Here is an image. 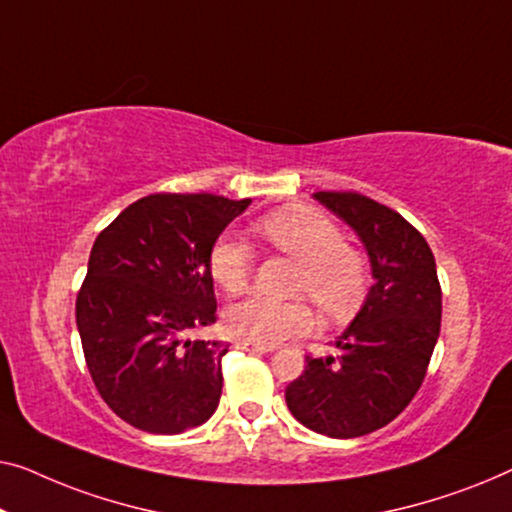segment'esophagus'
Segmentation results:
<instances>
[{
	"mask_svg": "<svg viewBox=\"0 0 512 512\" xmlns=\"http://www.w3.org/2000/svg\"><path fill=\"white\" fill-rule=\"evenodd\" d=\"M236 348L248 350V352H257V355H262V352H271V350H273L271 345H257V343H250V341H236Z\"/></svg>",
	"mask_w": 512,
	"mask_h": 512,
	"instance_id": "1",
	"label": "esophagus"
}]
</instances>
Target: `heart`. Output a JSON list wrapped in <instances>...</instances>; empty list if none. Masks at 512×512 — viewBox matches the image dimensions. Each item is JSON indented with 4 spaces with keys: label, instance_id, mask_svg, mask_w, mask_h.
Wrapping results in <instances>:
<instances>
[{
    "label": "heart",
    "instance_id": "obj_1",
    "mask_svg": "<svg viewBox=\"0 0 512 512\" xmlns=\"http://www.w3.org/2000/svg\"><path fill=\"white\" fill-rule=\"evenodd\" d=\"M255 232L280 253L299 262L294 292L308 294L329 318H345L362 304L369 290V262L345 243L343 229L318 208L290 206L255 222ZM255 253L234 234H222L208 250V271L229 294H239L253 276ZM229 334L257 345H278L313 329L306 301L248 297L229 306Z\"/></svg>",
    "mask_w": 512,
    "mask_h": 512
}]
</instances>
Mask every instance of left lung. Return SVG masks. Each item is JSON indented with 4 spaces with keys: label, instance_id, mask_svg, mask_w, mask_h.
Returning <instances> with one entry per match:
<instances>
[{
    "label": "left lung",
    "instance_id": "left-lung-1",
    "mask_svg": "<svg viewBox=\"0 0 512 512\" xmlns=\"http://www.w3.org/2000/svg\"><path fill=\"white\" fill-rule=\"evenodd\" d=\"M313 197L359 234L376 283L338 355H308L285 401L304 427L355 438L390 424L420 390L441 334V283L429 243L397 211L359 192Z\"/></svg>",
    "mask_w": 512,
    "mask_h": 512
}]
</instances>
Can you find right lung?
Masks as SVG:
<instances>
[{"mask_svg": "<svg viewBox=\"0 0 512 512\" xmlns=\"http://www.w3.org/2000/svg\"><path fill=\"white\" fill-rule=\"evenodd\" d=\"M250 199L157 192L92 246L76 325L99 397L148 434H183L218 408L227 343L190 338L218 320L208 250Z\"/></svg>", "mask_w": 512, "mask_h": 512, "instance_id": "obj_1", "label": "right lung"}]
</instances>
